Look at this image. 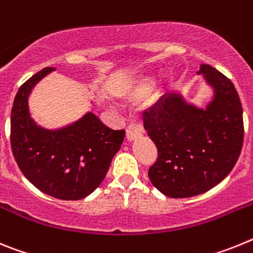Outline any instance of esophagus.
<instances>
[{
	"mask_svg": "<svg viewBox=\"0 0 253 253\" xmlns=\"http://www.w3.org/2000/svg\"><path fill=\"white\" fill-rule=\"evenodd\" d=\"M142 134H143V129L140 125L130 124L128 126V129H126V139H128L129 142H133V140L142 137Z\"/></svg>",
	"mask_w": 253,
	"mask_h": 253,
	"instance_id": "esophagus-1",
	"label": "esophagus"
}]
</instances>
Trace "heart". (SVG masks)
Wrapping results in <instances>:
<instances>
[{
    "mask_svg": "<svg viewBox=\"0 0 253 253\" xmlns=\"http://www.w3.org/2000/svg\"><path fill=\"white\" fill-rule=\"evenodd\" d=\"M153 81L148 76H137L130 78L120 88L114 91V95L125 105H134L143 101L147 97V104L153 105L160 99L157 91H152Z\"/></svg>",
    "mask_w": 253,
    "mask_h": 253,
    "instance_id": "heart-1",
    "label": "heart"
}]
</instances>
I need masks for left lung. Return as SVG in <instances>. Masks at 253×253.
Masks as SVG:
<instances>
[{"mask_svg": "<svg viewBox=\"0 0 253 253\" xmlns=\"http://www.w3.org/2000/svg\"><path fill=\"white\" fill-rule=\"evenodd\" d=\"M198 75L211 90L204 107L167 92L143 118L158 151L149 180L169 198H191L218 185L242 149L243 111L234 84L209 64Z\"/></svg>", "mask_w": 253, "mask_h": 253, "instance_id": "1", "label": "left lung"}]
</instances>
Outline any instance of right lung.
Returning <instances> with one entry per match:
<instances>
[{
  "label": "right lung",
  "instance_id": "1",
  "mask_svg": "<svg viewBox=\"0 0 253 253\" xmlns=\"http://www.w3.org/2000/svg\"><path fill=\"white\" fill-rule=\"evenodd\" d=\"M53 71L54 67L42 69L17 91L11 110V148L19 169L37 189L60 200H81L100 186L125 130H113L91 111L62 128L38 125L29 97Z\"/></svg>",
  "mask_w": 253,
  "mask_h": 253
}]
</instances>
